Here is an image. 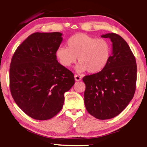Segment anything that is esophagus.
Returning <instances> with one entry per match:
<instances>
[{
  "label": "esophagus",
  "mask_w": 147,
  "mask_h": 147,
  "mask_svg": "<svg viewBox=\"0 0 147 147\" xmlns=\"http://www.w3.org/2000/svg\"><path fill=\"white\" fill-rule=\"evenodd\" d=\"M74 78H75V80L76 81H80V80H82V77L81 76H78V75H76L74 76Z\"/></svg>",
  "instance_id": "34e87169"
}]
</instances>
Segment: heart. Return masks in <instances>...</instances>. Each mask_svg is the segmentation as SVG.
I'll list each match as a JSON object with an SVG mask.
<instances>
[{"label":"heart","instance_id":"1","mask_svg":"<svg viewBox=\"0 0 147 147\" xmlns=\"http://www.w3.org/2000/svg\"><path fill=\"white\" fill-rule=\"evenodd\" d=\"M67 47H59L56 51L59 63L69 67L77 61L76 70L79 73L88 71L98 73L109 61L111 46L105 39H98L84 33H78L67 40Z\"/></svg>","mask_w":147,"mask_h":147}]
</instances>
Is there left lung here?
Masks as SVG:
<instances>
[{"label":"left lung","instance_id":"obj_1","mask_svg":"<svg viewBox=\"0 0 147 147\" xmlns=\"http://www.w3.org/2000/svg\"><path fill=\"white\" fill-rule=\"evenodd\" d=\"M112 52L102 71L83 78L86 84L84 103L87 111L97 119H110L123 111L136 90V63L130 48L123 38L107 33Z\"/></svg>","mask_w":147,"mask_h":147}]
</instances>
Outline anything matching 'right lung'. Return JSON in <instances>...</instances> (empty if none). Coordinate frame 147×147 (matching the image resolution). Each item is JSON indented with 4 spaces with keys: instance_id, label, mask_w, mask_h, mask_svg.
I'll return each instance as SVG.
<instances>
[{
    "instance_id": "right-lung-1",
    "label": "right lung",
    "mask_w": 147,
    "mask_h": 147,
    "mask_svg": "<svg viewBox=\"0 0 147 147\" xmlns=\"http://www.w3.org/2000/svg\"><path fill=\"white\" fill-rule=\"evenodd\" d=\"M62 33H35L16 49L10 65L11 93L32 118L48 120L61 110L64 94L75 83L74 74L57 60Z\"/></svg>"
}]
</instances>
